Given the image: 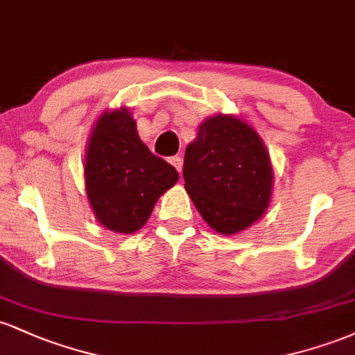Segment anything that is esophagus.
Returning <instances> with one entry per match:
<instances>
[{
  "label": "esophagus",
  "instance_id": "34e87169",
  "mask_svg": "<svg viewBox=\"0 0 355 355\" xmlns=\"http://www.w3.org/2000/svg\"><path fill=\"white\" fill-rule=\"evenodd\" d=\"M168 162L175 166V168L178 170V172H182V158L178 157V155H175V157H170Z\"/></svg>",
  "mask_w": 355,
  "mask_h": 355
}]
</instances>
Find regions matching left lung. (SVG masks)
Here are the masks:
<instances>
[{
  "label": "left lung",
  "instance_id": "1",
  "mask_svg": "<svg viewBox=\"0 0 355 355\" xmlns=\"http://www.w3.org/2000/svg\"><path fill=\"white\" fill-rule=\"evenodd\" d=\"M183 180L191 202L218 234L250 227L270 202L272 166L252 126L232 115L203 121L187 146Z\"/></svg>",
  "mask_w": 355,
  "mask_h": 355
}]
</instances>
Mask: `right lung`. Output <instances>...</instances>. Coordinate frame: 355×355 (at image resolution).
I'll return each instance as SVG.
<instances>
[{
	"label": "right lung",
	"instance_id": "1",
	"mask_svg": "<svg viewBox=\"0 0 355 355\" xmlns=\"http://www.w3.org/2000/svg\"><path fill=\"white\" fill-rule=\"evenodd\" d=\"M85 183L89 205L107 229L133 234L178 180L175 166L148 150L128 110L103 113L88 141Z\"/></svg>",
	"mask_w": 355,
	"mask_h": 355
}]
</instances>
